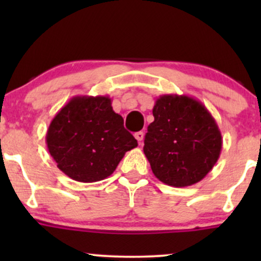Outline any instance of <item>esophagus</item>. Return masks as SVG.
<instances>
[{"mask_svg": "<svg viewBox=\"0 0 261 261\" xmlns=\"http://www.w3.org/2000/svg\"><path fill=\"white\" fill-rule=\"evenodd\" d=\"M143 136H145V134H143L142 131H139V133H136V134H135V139H136L137 141H139V143L142 142V140H143Z\"/></svg>", "mask_w": 261, "mask_h": 261, "instance_id": "obj_1", "label": "esophagus"}]
</instances>
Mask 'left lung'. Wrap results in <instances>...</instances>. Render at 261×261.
I'll return each mask as SVG.
<instances>
[{
    "label": "left lung",
    "instance_id": "1",
    "mask_svg": "<svg viewBox=\"0 0 261 261\" xmlns=\"http://www.w3.org/2000/svg\"><path fill=\"white\" fill-rule=\"evenodd\" d=\"M154 121L145 136L151 169L164 184L184 188L202 180L221 154L222 135L201 101L164 94L155 100Z\"/></svg>",
    "mask_w": 261,
    "mask_h": 261
}]
</instances>
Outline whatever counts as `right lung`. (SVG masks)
Segmentation results:
<instances>
[{"mask_svg": "<svg viewBox=\"0 0 261 261\" xmlns=\"http://www.w3.org/2000/svg\"><path fill=\"white\" fill-rule=\"evenodd\" d=\"M46 145L61 172L76 181L94 182L112 175L137 141L108 95H77L54 116Z\"/></svg>", "mask_w": 261, "mask_h": 261, "instance_id": "1", "label": "right lung"}]
</instances>
